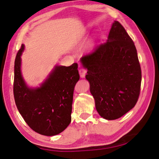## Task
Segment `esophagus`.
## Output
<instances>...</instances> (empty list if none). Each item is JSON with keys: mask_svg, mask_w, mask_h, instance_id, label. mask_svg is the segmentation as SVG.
<instances>
[{"mask_svg": "<svg viewBox=\"0 0 159 159\" xmlns=\"http://www.w3.org/2000/svg\"><path fill=\"white\" fill-rule=\"evenodd\" d=\"M79 74L80 78H84L86 74V70L84 69H79Z\"/></svg>", "mask_w": 159, "mask_h": 159, "instance_id": "34e87169", "label": "esophagus"}]
</instances>
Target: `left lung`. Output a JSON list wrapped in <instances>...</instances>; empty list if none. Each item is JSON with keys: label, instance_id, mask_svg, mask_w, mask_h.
Returning a JSON list of instances; mask_svg holds the SVG:
<instances>
[{"label": "left lung", "instance_id": "1", "mask_svg": "<svg viewBox=\"0 0 159 159\" xmlns=\"http://www.w3.org/2000/svg\"><path fill=\"white\" fill-rule=\"evenodd\" d=\"M80 61L88 70L85 79L101 117L115 120L133 108L140 91L141 68L133 40L118 21L112 23L105 43Z\"/></svg>", "mask_w": 159, "mask_h": 159}]
</instances>
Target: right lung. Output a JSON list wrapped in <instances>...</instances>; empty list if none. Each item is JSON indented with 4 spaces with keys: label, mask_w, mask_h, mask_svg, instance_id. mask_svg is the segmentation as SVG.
<instances>
[{
    "label": "right lung",
    "mask_w": 159,
    "mask_h": 159,
    "mask_svg": "<svg viewBox=\"0 0 159 159\" xmlns=\"http://www.w3.org/2000/svg\"><path fill=\"white\" fill-rule=\"evenodd\" d=\"M21 45L15 61L14 97L20 114L32 130L45 136L61 133L71 120L74 86L79 80L78 64L55 65L41 84L30 87L21 73Z\"/></svg>",
    "instance_id": "obj_1"
}]
</instances>
